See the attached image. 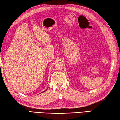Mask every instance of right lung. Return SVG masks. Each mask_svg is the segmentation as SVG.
Segmentation results:
<instances>
[{"mask_svg": "<svg viewBox=\"0 0 120 120\" xmlns=\"http://www.w3.org/2000/svg\"><path fill=\"white\" fill-rule=\"evenodd\" d=\"M46 90H45V91H43V92H45V91H46ZM43 92H41V93H43Z\"/></svg>", "mask_w": 120, "mask_h": 120, "instance_id": "right-lung-1", "label": "right lung"}]
</instances>
